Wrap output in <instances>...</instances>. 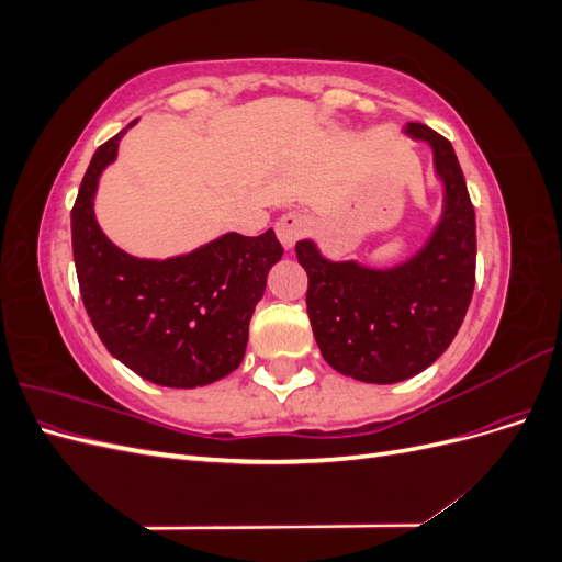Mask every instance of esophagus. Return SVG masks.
<instances>
[{"instance_id":"esophagus-1","label":"esophagus","mask_w":562,"mask_h":562,"mask_svg":"<svg viewBox=\"0 0 562 562\" xmlns=\"http://www.w3.org/2000/svg\"><path fill=\"white\" fill-rule=\"evenodd\" d=\"M307 227H310L307 217H304L297 211H291V213H285V215H281L277 220V227L274 229H277V236H279L281 246L285 250H291L302 239L304 232H307Z\"/></svg>"}]
</instances>
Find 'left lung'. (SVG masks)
<instances>
[{
	"label": "left lung",
	"mask_w": 562,
	"mask_h": 562,
	"mask_svg": "<svg viewBox=\"0 0 562 562\" xmlns=\"http://www.w3.org/2000/svg\"><path fill=\"white\" fill-rule=\"evenodd\" d=\"M403 133L431 147L443 184V209L422 248L378 269L330 260L312 239L295 246L310 277L307 314L323 359L368 384L427 370L462 326L475 283V215L454 149L424 124H405Z\"/></svg>",
	"instance_id": "left-lung-1"
}]
</instances>
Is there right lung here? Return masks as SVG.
Wrapping results in <instances>:
<instances>
[{
	"label": "right lung",
	"instance_id": "1",
	"mask_svg": "<svg viewBox=\"0 0 562 562\" xmlns=\"http://www.w3.org/2000/svg\"><path fill=\"white\" fill-rule=\"evenodd\" d=\"M95 149L72 209V252L83 307L116 361L159 386L194 389L239 368L248 323L283 248L274 229L227 232L171 258H135L95 217L100 176L128 128Z\"/></svg>",
	"mask_w": 562,
	"mask_h": 562
}]
</instances>
